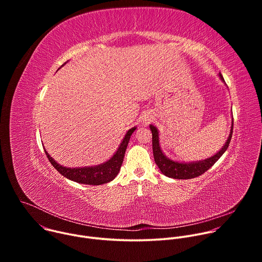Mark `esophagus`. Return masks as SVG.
<instances>
[{"label": "esophagus", "instance_id": "34e87169", "mask_svg": "<svg viewBox=\"0 0 262 262\" xmlns=\"http://www.w3.org/2000/svg\"><path fill=\"white\" fill-rule=\"evenodd\" d=\"M143 120H142V122H143V124L144 125H147L148 123H150L151 121H152V116L150 115V114H146V115H144L143 116V118H142Z\"/></svg>", "mask_w": 262, "mask_h": 262}]
</instances>
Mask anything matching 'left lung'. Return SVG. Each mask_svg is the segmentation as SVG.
I'll return each instance as SVG.
<instances>
[{
	"mask_svg": "<svg viewBox=\"0 0 262 262\" xmlns=\"http://www.w3.org/2000/svg\"><path fill=\"white\" fill-rule=\"evenodd\" d=\"M219 77L224 83H225L221 73H219ZM149 127H150L151 133H152V151H154L155 161H156V164L158 165V167L160 168L161 172L164 175L171 177V178H175V179H191V178L200 176L201 174L206 172L223 156V154L227 150L231 137H232L233 118H232V125H231L229 137H228L226 143L224 144V146L222 147V149H220V151L208 159H205V160H202L199 162L198 161L191 162V163L175 162V161L167 158L161 149L160 135H159L158 128L152 124L149 125Z\"/></svg>",
	"mask_w": 262,
	"mask_h": 262,
	"instance_id": "1",
	"label": "left lung"
}]
</instances>
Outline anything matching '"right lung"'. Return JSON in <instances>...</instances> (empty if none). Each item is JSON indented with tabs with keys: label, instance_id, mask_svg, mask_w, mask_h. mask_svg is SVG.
Listing matches in <instances>:
<instances>
[{
	"label": "right lung",
	"instance_id": "add662e5",
	"mask_svg": "<svg viewBox=\"0 0 262 262\" xmlns=\"http://www.w3.org/2000/svg\"><path fill=\"white\" fill-rule=\"evenodd\" d=\"M137 127H132L125 134L122 142L120 143L117 151L114 154L108 161L98 166L92 167H83V168H67L58 164L45 149L46 155L50 161V163L54 166V168L62 174L64 177L83 184H91V185H99L113 180L119 173L121 165L123 163L124 154L126 147L128 145L132 134L136 130Z\"/></svg>",
	"mask_w": 262,
	"mask_h": 262
}]
</instances>
